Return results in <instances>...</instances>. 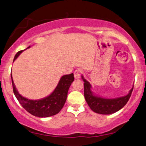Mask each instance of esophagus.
Wrapping results in <instances>:
<instances>
[{"mask_svg":"<svg viewBox=\"0 0 146 146\" xmlns=\"http://www.w3.org/2000/svg\"><path fill=\"white\" fill-rule=\"evenodd\" d=\"M81 73H82V71H81L80 69L76 70L74 71V78H75L76 79L80 78Z\"/></svg>","mask_w":146,"mask_h":146,"instance_id":"obj_1","label":"esophagus"}]
</instances>
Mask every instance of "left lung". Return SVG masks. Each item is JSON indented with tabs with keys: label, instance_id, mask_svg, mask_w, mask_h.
I'll use <instances>...</instances> for the list:
<instances>
[{
	"label": "left lung",
	"instance_id": "left-lung-1",
	"mask_svg": "<svg viewBox=\"0 0 146 146\" xmlns=\"http://www.w3.org/2000/svg\"><path fill=\"white\" fill-rule=\"evenodd\" d=\"M84 81V97L87 104L92 111L102 115L113 114L121 109L127 103L133 91V86L128 94L115 98H105L94 95L91 91V85L82 76Z\"/></svg>",
	"mask_w": 146,
	"mask_h": 146
}]
</instances>
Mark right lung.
<instances>
[{
    "label": "right lung",
    "instance_id": "1",
    "mask_svg": "<svg viewBox=\"0 0 146 146\" xmlns=\"http://www.w3.org/2000/svg\"><path fill=\"white\" fill-rule=\"evenodd\" d=\"M29 48L30 46L28 47L27 49ZM22 52L23 50L17 53L13 62ZM11 76L12 80L13 92L16 98H17L18 101L27 112L38 117L53 116L61 111L66 103L70 86L74 80L73 73L70 74L64 75L61 77L56 88L52 94L41 99L30 100L29 98L23 97L19 93L13 80L11 74Z\"/></svg>",
    "mask_w": 146,
    "mask_h": 146
}]
</instances>
